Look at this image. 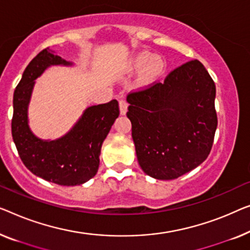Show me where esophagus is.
<instances>
[{"label": "esophagus", "mask_w": 250, "mask_h": 250, "mask_svg": "<svg viewBox=\"0 0 250 250\" xmlns=\"http://www.w3.org/2000/svg\"><path fill=\"white\" fill-rule=\"evenodd\" d=\"M127 107H128V104H127V103H126V100H124V99L119 100V111H121V115H123V116L127 113Z\"/></svg>", "instance_id": "1"}]
</instances>
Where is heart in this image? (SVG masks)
<instances>
[{
    "label": "heart",
    "instance_id": "b5f03b06",
    "mask_svg": "<svg viewBox=\"0 0 250 250\" xmlns=\"http://www.w3.org/2000/svg\"><path fill=\"white\" fill-rule=\"evenodd\" d=\"M167 62L161 55H152L149 52H141L132 57L128 64L129 72L140 71L137 82L146 86L159 80L165 74Z\"/></svg>",
    "mask_w": 250,
    "mask_h": 250
}]
</instances>
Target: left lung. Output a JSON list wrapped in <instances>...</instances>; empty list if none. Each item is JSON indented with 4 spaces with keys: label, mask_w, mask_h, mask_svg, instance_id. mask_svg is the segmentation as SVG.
Listing matches in <instances>:
<instances>
[{
    "label": "left lung",
    "mask_w": 250,
    "mask_h": 250,
    "mask_svg": "<svg viewBox=\"0 0 250 250\" xmlns=\"http://www.w3.org/2000/svg\"><path fill=\"white\" fill-rule=\"evenodd\" d=\"M215 84L194 60L164 83L127 96V117L140 167L160 180L176 179L205 161L218 126Z\"/></svg>",
    "instance_id": "left-lung-1"
}]
</instances>
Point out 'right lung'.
Returning <instances> with one entry per match:
<instances>
[{"label": "right lung", "mask_w": 250, "mask_h": 250, "mask_svg": "<svg viewBox=\"0 0 250 250\" xmlns=\"http://www.w3.org/2000/svg\"><path fill=\"white\" fill-rule=\"evenodd\" d=\"M50 48L42 50L24 70L13 93L12 137L23 165L47 182L82 185L96 176L101 146L119 115L118 101L85 108L70 131L55 140L35 135L28 108L36 80L50 66H73Z\"/></svg>", "instance_id": "right-lung-1"}]
</instances>
